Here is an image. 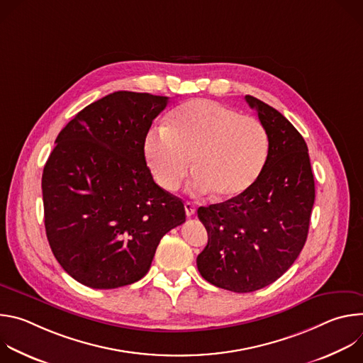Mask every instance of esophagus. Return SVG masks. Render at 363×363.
<instances>
[{"label": "esophagus", "instance_id": "esophagus-1", "mask_svg": "<svg viewBox=\"0 0 363 363\" xmlns=\"http://www.w3.org/2000/svg\"><path fill=\"white\" fill-rule=\"evenodd\" d=\"M184 205H185V214H186L188 217H191V216L195 214V205H194L192 202L186 201Z\"/></svg>", "mask_w": 363, "mask_h": 363}]
</instances>
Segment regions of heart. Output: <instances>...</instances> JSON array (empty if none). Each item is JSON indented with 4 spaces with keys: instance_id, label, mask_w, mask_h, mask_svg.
I'll list each match as a JSON object with an SVG mask.
<instances>
[{
    "instance_id": "heart-1",
    "label": "heart",
    "mask_w": 363,
    "mask_h": 363,
    "mask_svg": "<svg viewBox=\"0 0 363 363\" xmlns=\"http://www.w3.org/2000/svg\"><path fill=\"white\" fill-rule=\"evenodd\" d=\"M146 164L157 184L174 192L192 168L189 189L216 192L220 199L244 194L262 174L269 139L252 116L221 103L196 99L174 111L167 128L152 129L143 143Z\"/></svg>"
}]
</instances>
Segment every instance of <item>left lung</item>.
Instances as JSON below:
<instances>
[{"instance_id":"obj_1","label":"left lung","mask_w":363,"mask_h":363,"mask_svg":"<svg viewBox=\"0 0 363 363\" xmlns=\"http://www.w3.org/2000/svg\"><path fill=\"white\" fill-rule=\"evenodd\" d=\"M269 138L262 174L241 195L199 206L208 244L196 257L201 276L235 293L260 290L283 276L298 257L315 203L307 145L274 108L245 96Z\"/></svg>"}]
</instances>
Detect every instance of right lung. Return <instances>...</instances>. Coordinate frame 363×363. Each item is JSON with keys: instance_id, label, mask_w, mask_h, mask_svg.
Returning a JSON list of instances; mask_svg holds the SVG:
<instances>
[{"instance_id": "obj_1", "label": "right lung", "mask_w": 363, "mask_h": 363, "mask_svg": "<svg viewBox=\"0 0 363 363\" xmlns=\"http://www.w3.org/2000/svg\"><path fill=\"white\" fill-rule=\"evenodd\" d=\"M169 97L115 91L80 111L44 165L45 234L79 283L118 289L140 280L161 238L185 223L182 199L155 184L143 143Z\"/></svg>"}]
</instances>
